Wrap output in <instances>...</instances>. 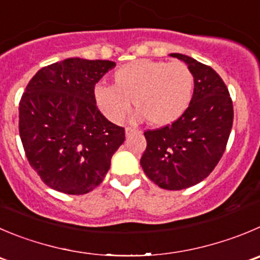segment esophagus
Listing matches in <instances>:
<instances>
[{"label": "esophagus", "mask_w": 260, "mask_h": 260, "mask_svg": "<svg viewBox=\"0 0 260 260\" xmlns=\"http://www.w3.org/2000/svg\"><path fill=\"white\" fill-rule=\"evenodd\" d=\"M135 132H138V130H135V128H133V127H126L125 128L126 137H130V135H132L133 133H135Z\"/></svg>", "instance_id": "obj_1"}]
</instances>
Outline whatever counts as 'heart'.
I'll return each mask as SVG.
<instances>
[{"label":"heart","mask_w":260,"mask_h":260,"mask_svg":"<svg viewBox=\"0 0 260 260\" xmlns=\"http://www.w3.org/2000/svg\"><path fill=\"white\" fill-rule=\"evenodd\" d=\"M113 85H95L94 101L101 112L120 123L132 110L152 126H166L179 120L189 107L194 91V75L180 61L137 60L113 73Z\"/></svg>","instance_id":"b5f03b06"}]
</instances>
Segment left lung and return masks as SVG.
Here are the masks:
<instances>
[{"label":"left lung","instance_id":"obj_1","mask_svg":"<svg viewBox=\"0 0 260 260\" xmlns=\"http://www.w3.org/2000/svg\"><path fill=\"white\" fill-rule=\"evenodd\" d=\"M194 75V93L184 115L169 126L144 133L147 149L140 165L148 179L167 190L203 181L221 159L234 121L229 89L212 68L181 53Z\"/></svg>","mask_w":260,"mask_h":260}]
</instances>
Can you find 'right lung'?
I'll use <instances>...</instances> for the list:
<instances>
[{
	"label": "right lung",
	"mask_w": 260,
	"mask_h": 260,
	"mask_svg": "<svg viewBox=\"0 0 260 260\" xmlns=\"http://www.w3.org/2000/svg\"><path fill=\"white\" fill-rule=\"evenodd\" d=\"M116 63L66 58L41 69L19 105V133L29 163L57 191L81 195L98 186L125 128L110 122L93 90Z\"/></svg>",
	"instance_id": "obj_1"
}]
</instances>
